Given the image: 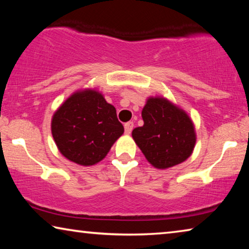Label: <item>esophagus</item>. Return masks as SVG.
Returning a JSON list of instances; mask_svg holds the SVG:
<instances>
[{
    "mask_svg": "<svg viewBox=\"0 0 249 249\" xmlns=\"http://www.w3.org/2000/svg\"><path fill=\"white\" fill-rule=\"evenodd\" d=\"M133 127H134V123H133V122H128V123H126V124L124 125L125 134H127V135H128V134L132 133Z\"/></svg>",
    "mask_w": 249,
    "mask_h": 249,
    "instance_id": "34e87169",
    "label": "esophagus"
}]
</instances>
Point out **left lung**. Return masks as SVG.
Masks as SVG:
<instances>
[{"label":"left lung","mask_w":249,"mask_h":249,"mask_svg":"<svg viewBox=\"0 0 249 249\" xmlns=\"http://www.w3.org/2000/svg\"><path fill=\"white\" fill-rule=\"evenodd\" d=\"M142 117L144 125L134 128L132 136L150 165L167 169L190 157L196 135L182 108L162 96H149Z\"/></svg>","instance_id":"left-lung-1"}]
</instances>
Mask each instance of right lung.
Segmentation results:
<instances>
[{
  "label": "right lung",
  "mask_w": 249,
  "mask_h": 249,
  "mask_svg": "<svg viewBox=\"0 0 249 249\" xmlns=\"http://www.w3.org/2000/svg\"><path fill=\"white\" fill-rule=\"evenodd\" d=\"M123 133L115 107L95 89L74 92L52 119V134L60 154L81 166L104 159Z\"/></svg>",
  "instance_id": "1"
}]
</instances>
